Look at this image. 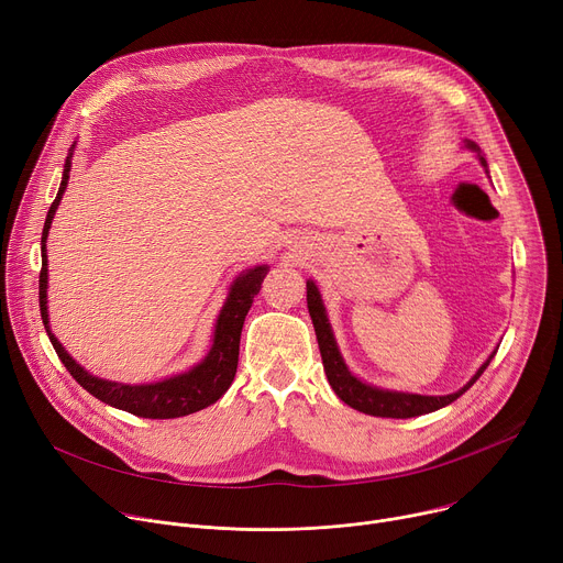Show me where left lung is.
Masks as SVG:
<instances>
[{
    "instance_id": "8db88e82",
    "label": "left lung",
    "mask_w": 563,
    "mask_h": 563,
    "mask_svg": "<svg viewBox=\"0 0 563 563\" xmlns=\"http://www.w3.org/2000/svg\"><path fill=\"white\" fill-rule=\"evenodd\" d=\"M467 147L474 150L483 168L487 170V162L481 155V147L474 141H467ZM308 310L314 323V332H317V341H319V350H321V360H323V371L328 375V382L332 386V390L339 395L341 401H345L347 406H352L354 411H362L366 416H375V418H416V416H424V413H433L438 408L455 401L460 395L465 390H470L476 379L485 373V368L489 366V362L494 360L496 350L489 354V360L478 368V373L463 386L460 390L451 393V395H416V393H397V390H386V388H377L371 386L362 379H356L345 362L343 356L336 347L325 308H323V300L319 294V287L308 280Z\"/></svg>"
}]
</instances>
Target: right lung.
<instances>
[{
	"mask_svg": "<svg viewBox=\"0 0 563 563\" xmlns=\"http://www.w3.org/2000/svg\"><path fill=\"white\" fill-rule=\"evenodd\" d=\"M71 155H74V145L69 157L65 162V173L63 181L58 188V195L51 203V209L46 213V222L42 229V269H40V314L44 330L51 339V345L58 352L60 362L69 371V375L96 399L106 401L114 408H121V411H128L136 418H150V420H173L181 416H190L201 411L211 404H216L231 386L235 371H238V354H240V334L242 325L246 319V312L253 302V296L261 291V285L269 272L267 265H258L253 269L242 272L227 296L224 308L218 317L216 323V336L209 354L203 360L192 366L188 373L168 377L157 384H119L110 379H100L89 375L80 364H76L69 352L63 347V343L56 339V334L48 328V310H46V280H48V269H46V235L51 229V220L56 216L58 203L63 199V192L69 181V170H71Z\"/></svg>",
	"mask_w": 563,
	"mask_h": 563,
	"instance_id": "add662e5",
	"label": "right lung"
}]
</instances>
